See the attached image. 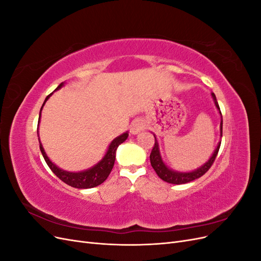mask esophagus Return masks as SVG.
<instances>
[{"label": "esophagus", "mask_w": 261, "mask_h": 261, "mask_svg": "<svg viewBox=\"0 0 261 261\" xmlns=\"http://www.w3.org/2000/svg\"><path fill=\"white\" fill-rule=\"evenodd\" d=\"M146 128V125L143 121L140 120H136L135 122H133L132 126H130V133L133 135H137L140 132H143Z\"/></svg>", "instance_id": "34e87169"}]
</instances>
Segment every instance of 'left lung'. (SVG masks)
Segmentation results:
<instances>
[{
  "label": "left lung",
  "instance_id": "1",
  "mask_svg": "<svg viewBox=\"0 0 261 261\" xmlns=\"http://www.w3.org/2000/svg\"><path fill=\"white\" fill-rule=\"evenodd\" d=\"M211 96H212L213 102H215V106L218 109V111L221 115V123H220V138H221V137H222V124H223L222 114H221L218 101H217V98H216V94L211 92ZM153 136H154L155 141H154V146H153L152 151H151V153H150V163H151L153 170L155 171L158 176H159L161 179H163L164 181H168V183H170V184H176V185L186 184V183H189V181L201 177L204 174V173H206L210 169L212 163L215 162L216 156H217L218 151L220 149V145H221V140H220L218 143L217 148L215 149V151L212 152V154L208 159V161L204 162L201 165V167L197 168L196 170H193L191 172H180V171L173 170V169L169 168L167 164H165V162L162 159L161 152H160L159 143H158L154 134H153Z\"/></svg>",
  "mask_w": 261,
  "mask_h": 261
}]
</instances>
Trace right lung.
<instances>
[{"mask_svg": "<svg viewBox=\"0 0 261 261\" xmlns=\"http://www.w3.org/2000/svg\"><path fill=\"white\" fill-rule=\"evenodd\" d=\"M64 85H65V83H61L58 86V88L55 90L61 89ZM52 93H50L49 96L45 98L43 105L40 109V113H39V122H38L39 124H40V117H41L42 109L45 105V102L48 101V99L52 96ZM37 133H39V132L37 130ZM38 136H39V134H38ZM127 137H128V132H125V133L122 134V135L115 137L111 141V143H110L107 152L103 155V158H102V159L97 164H94L93 167L87 169V170H84V171H81V172H69V171H65V170L59 168L57 164H54L50 160V158L48 156V154L45 153L43 146H42L41 141H40V138H39V144H40L41 153L44 158L46 164L49 165V168L51 169V171L61 180H63L67 185L75 187V188H92V187H96V186L102 184L108 178L109 174L111 173V171L113 169V165H114V162H115V155H116L117 147L120 146L121 144H123L124 141L127 139Z\"/></svg>", "mask_w": 261, "mask_h": 261, "instance_id": "1", "label": "right lung"}]
</instances>
